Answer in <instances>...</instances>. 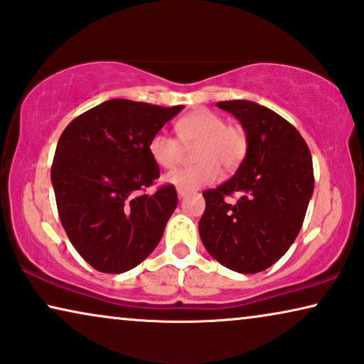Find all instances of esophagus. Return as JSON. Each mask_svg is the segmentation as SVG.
Segmentation results:
<instances>
[{
    "label": "esophagus",
    "instance_id": "34e87169",
    "mask_svg": "<svg viewBox=\"0 0 364 364\" xmlns=\"http://www.w3.org/2000/svg\"><path fill=\"white\" fill-rule=\"evenodd\" d=\"M187 193H188V191H182V188H177V196L181 197V198H182V197H186Z\"/></svg>",
    "mask_w": 364,
    "mask_h": 364
}]
</instances>
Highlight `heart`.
<instances>
[{"mask_svg":"<svg viewBox=\"0 0 364 364\" xmlns=\"http://www.w3.org/2000/svg\"><path fill=\"white\" fill-rule=\"evenodd\" d=\"M177 137L166 132L154 134L149 141V154L157 166L176 167L186 149H196L193 167H182L166 176V182L182 191H196L213 183L220 167L233 168L242 162L247 151V137L242 129L227 126L225 119L208 109L186 114L176 124Z\"/></svg>","mask_w":364,"mask_h":364,"instance_id":"heart-1","label":"heart"}]
</instances>
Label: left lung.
I'll list each match as a JSON object with an SVG mask.
<instances>
[{
	"label": "left lung",
	"mask_w": 364,
	"mask_h": 364,
	"mask_svg": "<svg viewBox=\"0 0 364 364\" xmlns=\"http://www.w3.org/2000/svg\"><path fill=\"white\" fill-rule=\"evenodd\" d=\"M217 106L240 121L247 154L235 176L203 192L198 222L203 247L238 273L267 270L285 255L305 220L313 196V162L300 132L272 109L252 101ZM241 196L235 204L225 198Z\"/></svg>",
	"instance_id": "1"
}]
</instances>
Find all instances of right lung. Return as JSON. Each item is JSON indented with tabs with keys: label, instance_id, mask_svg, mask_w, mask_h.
I'll use <instances>...</instances> for the list:
<instances>
[{
	"label": "right lung",
	"instance_id": "obj_1",
	"mask_svg": "<svg viewBox=\"0 0 364 364\" xmlns=\"http://www.w3.org/2000/svg\"><path fill=\"white\" fill-rule=\"evenodd\" d=\"M182 107L111 99L59 137L51 167L58 213L73 247L97 272L131 270L161 242L177 192L168 183L142 193L161 176L149 141Z\"/></svg>",
	"mask_w": 364,
	"mask_h": 364
}]
</instances>
